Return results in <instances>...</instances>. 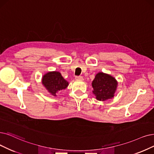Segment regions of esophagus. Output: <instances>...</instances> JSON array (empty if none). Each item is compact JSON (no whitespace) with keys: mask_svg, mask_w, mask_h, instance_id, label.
Here are the masks:
<instances>
[{"mask_svg":"<svg viewBox=\"0 0 154 154\" xmlns=\"http://www.w3.org/2000/svg\"><path fill=\"white\" fill-rule=\"evenodd\" d=\"M75 79H77V80H79V81L83 80V76H76L75 77Z\"/></svg>","mask_w":154,"mask_h":154,"instance_id":"esophagus-1","label":"esophagus"}]
</instances>
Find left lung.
I'll return each instance as SVG.
<instances>
[{"instance_id": "obj_1", "label": "left lung", "mask_w": 154, "mask_h": 154, "mask_svg": "<svg viewBox=\"0 0 154 154\" xmlns=\"http://www.w3.org/2000/svg\"><path fill=\"white\" fill-rule=\"evenodd\" d=\"M118 82L110 75L98 72L92 82L93 93L98 100L104 101L114 97Z\"/></svg>"}]
</instances>
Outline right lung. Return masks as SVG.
Returning <instances> with one entry per match:
<instances>
[{"label":"right lung","mask_w":154,"mask_h":154,"mask_svg":"<svg viewBox=\"0 0 154 154\" xmlns=\"http://www.w3.org/2000/svg\"><path fill=\"white\" fill-rule=\"evenodd\" d=\"M42 84L54 96H56L59 91L67 88L68 82L66 81L59 72H49L43 76Z\"/></svg>","instance_id":"add662e5"}]
</instances>
